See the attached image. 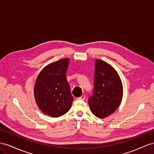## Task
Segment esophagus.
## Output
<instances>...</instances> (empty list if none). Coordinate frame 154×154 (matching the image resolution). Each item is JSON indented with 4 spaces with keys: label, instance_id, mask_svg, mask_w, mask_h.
Returning <instances> with one entry per match:
<instances>
[{
    "label": "esophagus",
    "instance_id": "1",
    "mask_svg": "<svg viewBox=\"0 0 154 154\" xmlns=\"http://www.w3.org/2000/svg\"><path fill=\"white\" fill-rule=\"evenodd\" d=\"M85 98V95H82V96L78 97L77 100H84Z\"/></svg>",
    "mask_w": 154,
    "mask_h": 154
}]
</instances>
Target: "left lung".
Listing matches in <instances>:
<instances>
[{
	"instance_id": "1",
	"label": "left lung",
	"mask_w": 154,
	"mask_h": 154,
	"mask_svg": "<svg viewBox=\"0 0 154 154\" xmlns=\"http://www.w3.org/2000/svg\"><path fill=\"white\" fill-rule=\"evenodd\" d=\"M94 94L88 98L93 114L100 119L108 117L118 109L122 101V82L114 68L103 60L95 61Z\"/></svg>"
}]
</instances>
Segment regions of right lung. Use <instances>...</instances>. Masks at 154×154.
Wrapping results in <instances>:
<instances>
[{
	"label": "right lung",
	"mask_w": 154,
	"mask_h": 154,
	"mask_svg": "<svg viewBox=\"0 0 154 154\" xmlns=\"http://www.w3.org/2000/svg\"><path fill=\"white\" fill-rule=\"evenodd\" d=\"M70 58L51 63L39 73L34 87L36 103L42 112L53 118L67 113L74 97L67 80Z\"/></svg>",
	"instance_id": "right-lung-1"
}]
</instances>
